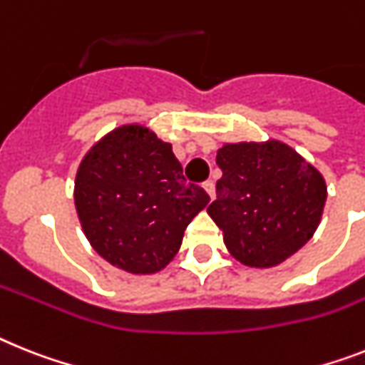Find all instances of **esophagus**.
I'll use <instances>...</instances> for the list:
<instances>
[{
    "mask_svg": "<svg viewBox=\"0 0 365 365\" xmlns=\"http://www.w3.org/2000/svg\"><path fill=\"white\" fill-rule=\"evenodd\" d=\"M202 187L206 189V192H207V195H210L211 200H213V198H215V183L211 182V180H207V182L202 183Z\"/></svg>",
    "mask_w": 365,
    "mask_h": 365,
    "instance_id": "1",
    "label": "esophagus"
}]
</instances>
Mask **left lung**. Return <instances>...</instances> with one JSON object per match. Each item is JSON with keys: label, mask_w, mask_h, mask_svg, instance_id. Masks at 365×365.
I'll use <instances>...</instances> for the list:
<instances>
[{"label": "left lung", "mask_w": 365, "mask_h": 365, "mask_svg": "<svg viewBox=\"0 0 365 365\" xmlns=\"http://www.w3.org/2000/svg\"><path fill=\"white\" fill-rule=\"evenodd\" d=\"M217 165L222 178L207 213L237 262L274 267L310 241L323 215L327 183L292 146L228 143L217 152Z\"/></svg>", "instance_id": "8db88e82"}]
</instances>
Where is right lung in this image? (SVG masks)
I'll return each instance as SVG.
<instances>
[{
	"instance_id": "add662e5",
	"label": "right lung",
	"mask_w": 365,
	"mask_h": 365,
	"mask_svg": "<svg viewBox=\"0 0 365 365\" xmlns=\"http://www.w3.org/2000/svg\"><path fill=\"white\" fill-rule=\"evenodd\" d=\"M79 222L103 259L131 274H154L180 250L187 225L207 206L187 183L173 146L140 124L109 131L76 174Z\"/></svg>"
}]
</instances>
